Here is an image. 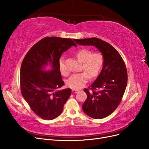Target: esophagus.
Wrapping results in <instances>:
<instances>
[{"mask_svg": "<svg viewBox=\"0 0 149 149\" xmlns=\"http://www.w3.org/2000/svg\"><path fill=\"white\" fill-rule=\"evenodd\" d=\"M78 91V90H77V89H72V92L74 93H76Z\"/></svg>", "mask_w": 149, "mask_h": 149, "instance_id": "34e87169", "label": "esophagus"}]
</instances>
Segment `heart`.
Wrapping results in <instances>:
<instances>
[{"label": "heart", "mask_w": 149, "mask_h": 149, "mask_svg": "<svg viewBox=\"0 0 149 149\" xmlns=\"http://www.w3.org/2000/svg\"><path fill=\"white\" fill-rule=\"evenodd\" d=\"M79 61L82 62V70L84 72L72 75L67 80L66 84L72 89H78L83 87L88 81L89 78H94L99 75L104 64V57L100 52H93L88 48H81L75 53ZM59 68L62 74L67 75L63 58L59 60Z\"/></svg>", "instance_id": "1"}]
</instances>
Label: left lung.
<instances>
[{"label": "left lung", "instance_id": "1", "mask_svg": "<svg viewBox=\"0 0 149 149\" xmlns=\"http://www.w3.org/2000/svg\"><path fill=\"white\" fill-rule=\"evenodd\" d=\"M74 41L81 45L95 46L103 55L100 74L88 89H84L87 99L82 108L84 113L92 118H104L118 107L127 86V73L124 61L115 48L100 38L74 39ZM97 89L98 92L95 91Z\"/></svg>", "mask_w": 149, "mask_h": 149}]
</instances>
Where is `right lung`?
<instances>
[{
  "instance_id": "add662e5",
  "label": "right lung",
  "mask_w": 149,
  "mask_h": 149,
  "mask_svg": "<svg viewBox=\"0 0 149 149\" xmlns=\"http://www.w3.org/2000/svg\"><path fill=\"white\" fill-rule=\"evenodd\" d=\"M76 44L71 38L45 37L35 43L26 54L20 68V89L30 109L40 118L52 120L59 116L71 94L66 88L59 68L62 53ZM47 65L51 66L44 70Z\"/></svg>"
}]
</instances>
